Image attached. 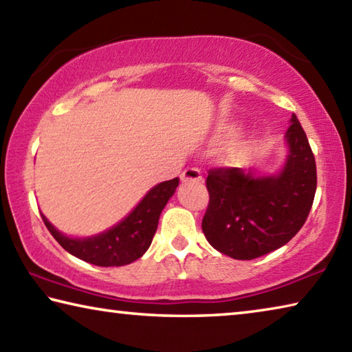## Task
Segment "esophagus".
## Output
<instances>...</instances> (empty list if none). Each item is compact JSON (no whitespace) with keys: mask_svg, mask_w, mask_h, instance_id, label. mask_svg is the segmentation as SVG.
I'll return each mask as SVG.
<instances>
[{"mask_svg":"<svg viewBox=\"0 0 352 352\" xmlns=\"http://www.w3.org/2000/svg\"><path fill=\"white\" fill-rule=\"evenodd\" d=\"M182 182H201V172L197 168H186L182 174Z\"/></svg>","mask_w":352,"mask_h":352,"instance_id":"obj_1","label":"esophagus"}]
</instances>
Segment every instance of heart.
I'll return each instance as SVG.
<instances>
[{
	"label": "heart",
	"instance_id": "b5f03b06",
	"mask_svg": "<svg viewBox=\"0 0 352 352\" xmlns=\"http://www.w3.org/2000/svg\"><path fill=\"white\" fill-rule=\"evenodd\" d=\"M247 152H248V146L247 144H242V142H241V144L231 146L228 151H226L225 158H226V162H228V163L237 164V163L242 162L243 157H245V155H247Z\"/></svg>",
	"mask_w": 352,
	"mask_h": 352
}]
</instances>
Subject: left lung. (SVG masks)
I'll list each match as a JSON object with an SVG mask.
<instances>
[{
  "instance_id": "obj_1",
  "label": "left lung",
  "mask_w": 352,
  "mask_h": 352,
  "mask_svg": "<svg viewBox=\"0 0 352 352\" xmlns=\"http://www.w3.org/2000/svg\"><path fill=\"white\" fill-rule=\"evenodd\" d=\"M285 132L287 162L278 175L258 177L239 168L210 169V204L201 220L208 242L233 259L250 261L294 237L311 211L317 166L300 121L292 115Z\"/></svg>"
}]
</instances>
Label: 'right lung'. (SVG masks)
Returning <instances> with one entry per match:
<instances>
[{"label": "right lung", "mask_w": 352, "mask_h": 352, "mask_svg": "<svg viewBox=\"0 0 352 352\" xmlns=\"http://www.w3.org/2000/svg\"><path fill=\"white\" fill-rule=\"evenodd\" d=\"M178 182V178H172L157 184L122 222L87 239H73L58 233L43 214L41 219L54 239L76 258L99 267H121L140 259L151 247L160 214L174 195Z\"/></svg>", "instance_id": "1"}]
</instances>
